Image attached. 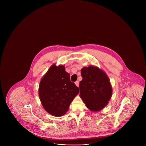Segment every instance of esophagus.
Returning <instances> with one entry per match:
<instances>
[{"mask_svg": "<svg viewBox=\"0 0 146 146\" xmlns=\"http://www.w3.org/2000/svg\"><path fill=\"white\" fill-rule=\"evenodd\" d=\"M75 84H76V85L78 87H79V81H76V82Z\"/></svg>", "mask_w": 146, "mask_h": 146, "instance_id": "obj_1", "label": "esophagus"}]
</instances>
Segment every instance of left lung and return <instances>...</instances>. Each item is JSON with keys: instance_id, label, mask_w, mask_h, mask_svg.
Listing matches in <instances>:
<instances>
[{"instance_id": "1", "label": "left lung", "mask_w": 146, "mask_h": 146, "mask_svg": "<svg viewBox=\"0 0 146 146\" xmlns=\"http://www.w3.org/2000/svg\"><path fill=\"white\" fill-rule=\"evenodd\" d=\"M83 79L80 82V96L87 108L99 111L108 104L112 89L109 78L102 70L93 66L81 70Z\"/></svg>"}]
</instances>
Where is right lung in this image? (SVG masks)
I'll list each match as a JSON object with an SVG mask.
<instances>
[{
	"instance_id": "right-lung-1",
	"label": "right lung",
	"mask_w": 146,
	"mask_h": 146,
	"mask_svg": "<svg viewBox=\"0 0 146 146\" xmlns=\"http://www.w3.org/2000/svg\"><path fill=\"white\" fill-rule=\"evenodd\" d=\"M79 92V88L70 80V74L64 67L53 64L40 81L39 96L46 111L60 117L67 111Z\"/></svg>"
}]
</instances>
